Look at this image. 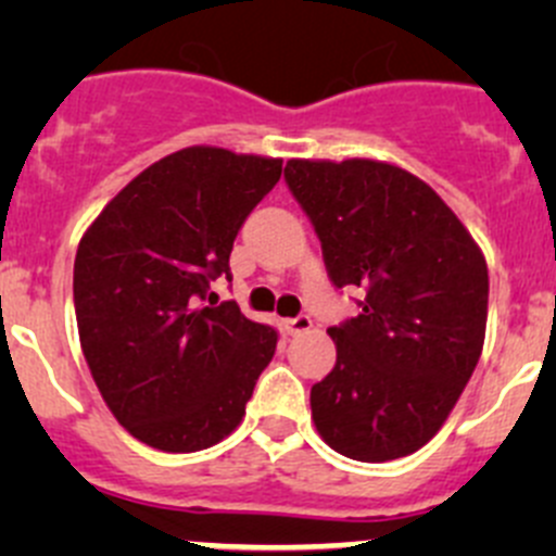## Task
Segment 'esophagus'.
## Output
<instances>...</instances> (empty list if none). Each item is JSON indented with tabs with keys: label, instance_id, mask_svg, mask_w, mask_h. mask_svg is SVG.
Instances as JSON below:
<instances>
[{
	"label": "esophagus",
	"instance_id": "34e87169",
	"mask_svg": "<svg viewBox=\"0 0 556 556\" xmlns=\"http://www.w3.org/2000/svg\"><path fill=\"white\" fill-rule=\"evenodd\" d=\"M282 328H285V333L301 336L312 328V317L309 314H299V317H293V319H285Z\"/></svg>",
	"mask_w": 556,
	"mask_h": 556
}]
</instances>
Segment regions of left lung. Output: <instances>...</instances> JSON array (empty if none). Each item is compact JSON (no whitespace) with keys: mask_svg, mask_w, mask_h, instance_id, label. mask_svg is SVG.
Instances as JSON below:
<instances>
[{"mask_svg":"<svg viewBox=\"0 0 556 556\" xmlns=\"http://www.w3.org/2000/svg\"><path fill=\"white\" fill-rule=\"evenodd\" d=\"M336 288H361V314L328 328L336 366L312 387L325 444L387 463L428 444L481 357L490 277L468 228L439 193L384 161L285 166Z\"/></svg>","mask_w":556,"mask_h":556,"instance_id":"1","label":"left lung"}]
</instances>
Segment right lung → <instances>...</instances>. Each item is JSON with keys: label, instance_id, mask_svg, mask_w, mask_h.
Listing matches in <instances>:
<instances>
[{"label": "right lung", "instance_id": "right-lung-1", "mask_svg": "<svg viewBox=\"0 0 556 556\" xmlns=\"http://www.w3.org/2000/svg\"><path fill=\"white\" fill-rule=\"evenodd\" d=\"M279 174V159L193 144L137 174L83 233V355L117 422L153 450L231 435L271 363L277 330L204 301L210 282L231 279L233 239Z\"/></svg>", "mask_w": 556, "mask_h": 556}]
</instances>
